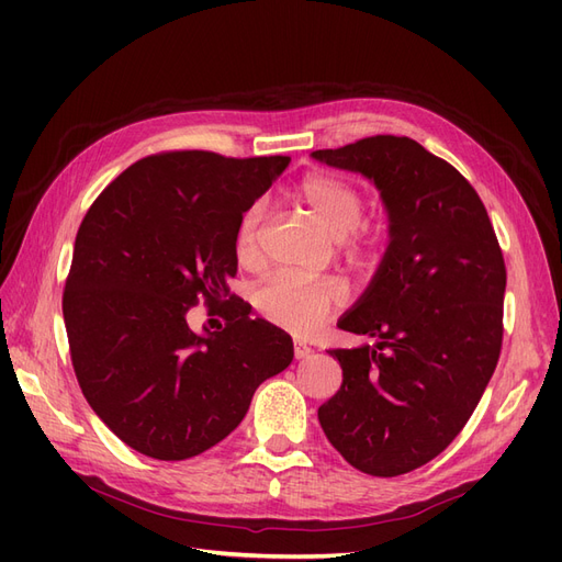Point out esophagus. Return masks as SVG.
<instances>
[{"instance_id": "obj_1", "label": "esophagus", "mask_w": 562, "mask_h": 562, "mask_svg": "<svg viewBox=\"0 0 562 562\" xmlns=\"http://www.w3.org/2000/svg\"><path fill=\"white\" fill-rule=\"evenodd\" d=\"M293 351H295V359H307V356L312 353V347H307V345H302V342H295Z\"/></svg>"}]
</instances>
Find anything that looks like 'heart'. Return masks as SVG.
Returning a JSON list of instances; mask_svg holds the SVG:
<instances>
[{"mask_svg":"<svg viewBox=\"0 0 562 562\" xmlns=\"http://www.w3.org/2000/svg\"><path fill=\"white\" fill-rule=\"evenodd\" d=\"M293 196L310 211L323 232H328L333 239H345L351 258L361 260L375 246V229L361 223L366 199L351 182L330 173H307L295 184ZM262 220L265 209L258 201L250 203L236 225L234 252L244 267H252L260 260ZM252 302L255 310L269 323L297 335H307L339 310L345 293L335 281L304 283L288 277H271L255 291Z\"/></svg>","mask_w":562,"mask_h":562,"instance_id":"b5f03b06","label":"heart"}]
</instances>
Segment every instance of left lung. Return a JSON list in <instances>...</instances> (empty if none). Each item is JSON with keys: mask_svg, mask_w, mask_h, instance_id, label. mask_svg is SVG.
I'll use <instances>...</instances> for the list:
<instances>
[{"mask_svg": "<svg viewBox=\"0 0 562 562\" xmlns=\"http://www.w3.org/2000/svg\"><path fill=\"white\" fill-rule=\"evenodd\" d=\"M314 159L375 182L389 246L342 330L375 347L330 349L342 386L318 407L333 448L370 475L431 462L464 429L497 368L506 267L469 180L405 135H372Z\"/></svg>", "mask_w": 562, "mask_h": 562, "instance_id": "left-lung-1", "label": "left lung"}]
</instances>
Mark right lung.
Masks as SVG:
<instances>
[{
  "label": "right lung",
  "instance_id": "right-lung-1",
  "mask_svg": "<svg viewBox=\"0 0 562 562\" xmlns=\"http://www.w3.org/2000/svg\"><path fill=\"white\" fill-rule=\"evenodd\" d=\"M291 157L159 151L128 166L77 232L63 316L75 375L93 413L140 454L180 462L229 436L293 339L229 293L234 232ZM226 318L203 336L201 300Z\"/></svg>",
  "mask_w": 562,
  "mask_h": 562
}]
</instances>
